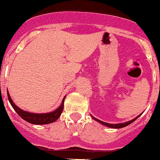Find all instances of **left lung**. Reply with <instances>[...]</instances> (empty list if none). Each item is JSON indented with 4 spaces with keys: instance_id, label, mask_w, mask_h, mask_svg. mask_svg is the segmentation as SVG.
Masks as SVG:
<instances>
[{
    "instance_id": "8db88e82",
    "label": "left lung",
    "mask_w": 160,
    "mask_h": 160,
    "mask_svg": "<svg viewBox=\"0 0 160 160\" xmlns=\"http://www.w3.org/2000/svg\"><path fill=\"white\" fill-rule=\"evenodd\" d=\"M141 115H142V114L138 115V116L136 117V118H134V119L132 120V121H128V122L121 123V124H109V123L103 122V121H100V120H98V119H96V118H95L94 117H92V115H91V116H92V119H94L95 121H98V122H99V123H100V124H103V125L107 126V127L111 128H121L126 127V126H128V125H129V124H132V122H134V121H135L136 119H138V118L139 117L141 116Z\"/></svg>"
}]
</instances>
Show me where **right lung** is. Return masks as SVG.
<instances>
[{
    "label": "right lung",
    "mask_w": 160,
    "mask_h": 160,
    "mask_svg": "<svg viewBox=\"0 0 160 160\" xmlns=\"http://www.w3.org/2000/svg\"><path fill=\"white\" fill-rule=\"evenodd\" d=\"M65 97L66 96H64V99H63L61 106L57 110H55L54 111L47 113H34L25 111V110H22L19 107H17L14 103L13 101H12V98H11L10 95L8 93V98L9 102H10L11 105L13 107L14 110L16 111V113L23 120H25L27 122L32 124H47L56 121L60 118V116H61V113L63 111V109H64V102Z\"/></svg>",
    "instance_id": "obj_1"
}]
</instances>
